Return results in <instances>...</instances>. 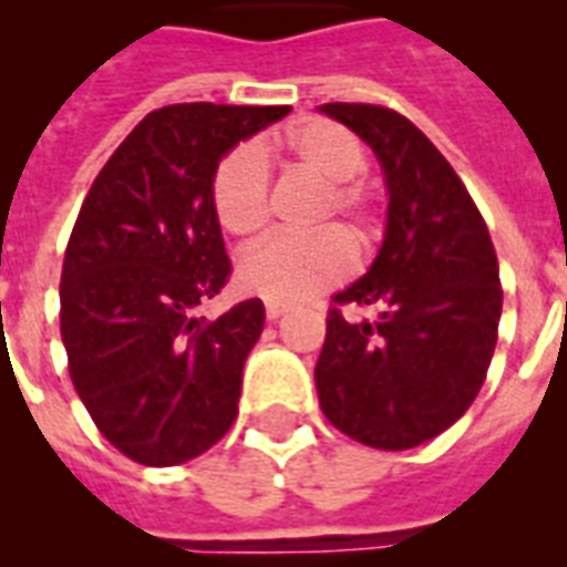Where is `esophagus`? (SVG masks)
<instances>
[{"label":"esophagus","instance_id":"esophagus-1","mask_svg":"<svg viewBox=\"0 0 567 567\" xmlns=\"http://www.w3.org/2000/svg\"><path fill=\"white\" fill-rule=\"evenodd\" d=\"M265 311H267V320H279V318H282V315H285V311H288V309H285L282 302H267V306H265Z\"/></svg>","mask_w":567,"mask_h":567}]
</instances>
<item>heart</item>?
Listing matches in <instances>:
<instances>
[{
    "mask_svg": "<svg viewBox=\"0 0 567 567\" xmlns=\"http://www.w3.org/2000/svg\"><path fill=\"white\" fill-rule=\"evenodd\" d=\"M288 167L320 182L311 205L309 229L336 226L306 238H282L249 252L240 261V288L274 302H297L338 285L353 270V246L359 256L377 244L373 188L359 173L364 150L359 137L332 120H311L285 137ZM212 208L223 231L240 244H256L270 223V173L256 146L240 144L223 155L212 176ZM351 240L347 245L343 238Z\"/></svg>",
    "mask_w": 567,
    "mask_h": 567,
    "instance_id": "1",
    "label": "heart"
}]
</instances>
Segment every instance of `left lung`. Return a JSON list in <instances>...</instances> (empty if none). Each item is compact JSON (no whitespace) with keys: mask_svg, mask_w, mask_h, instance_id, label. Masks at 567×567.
<instances>
[{"mask_svg":"<svg viewBox=\"0 0 567 567\" xmlns=\"http://www.w3.org/2000/svg\"><path fill=\"white\" fill-rule=\"evenodd\" d=\"M377 153L385 240L371 270L332 297L315 382L329 423L377 450H409L467 412L492 364L503 288L483 214L432 141L394 109L320 105ZM344 305L373 308L350 321Z\"/></svg>","mask_w":567,"mask_h":567,"instance_id":"left-lung-1","label":"left lung"}]
</instances>
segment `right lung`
Segmentation results:
<instances>
[{
    "instance_id": "obj_1",
    "label": "right lung",
    "mask_w": 567,
    "mask_h": 567,
    "mask_svg": "<svg viewBox=\"0 0 567 567\" xmlns=\"http://www.w3.org/2000/svg\"><path fill=\"white\" fill-rule=\"evenodd\" d=\"M288 105L182 102L146 114L84 196L61 270V341L96 430L137 465L199 456L238 417L261 300L196 318L231 274L214 167Z\"/></svg>"
}]
</instances>
